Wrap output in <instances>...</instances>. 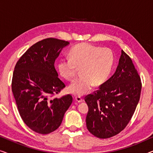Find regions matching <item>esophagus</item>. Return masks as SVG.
Wrapping results in <instances>:
<instances>
[{"label": "esophagus", "mask_w": 153, "mask_h": 153, "mask_svg": "<svg viewBox=\"0 0 153 153\" xmlns=\"http://www.w3.org/2000/svg\"><path fill=\"white\" fill-rule=\"evenodd\" d=\"M74 100H75V101H76V102H78V103H81V102H82L83 101V100L80 97H75Z\"/></svg>", "instance_id": "1"}]
</instances>
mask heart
I'll list each match as a JSON object with an SVG mask.
<instances>
[{
	"mask_svg": "<svg viewBox=\"0 0 153 153\" xmlns=\"http://www.w3.org/2000/svg\"><path fill=\"white\" fill-rule=\"evenodd\" d=\"M69 58H62L58 62L60 74L70 81L80 68L81 77L68 86V91L76 96H83L91 91L93 85L105 82L111 72L114 55L107 48H102L88 43L77 45L70 49Z\"/></svg>",
	"mask_w": 153,
	"mask_h": 153,
	"instance_id": "obj_1",
	"label": "heart"
}]
</instances>
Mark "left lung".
Returning <instances> with one entry per match:
<instances>
[{"label":"left lung","instance_id":"1","mask_svg":"<svg viewBox=\"0 0 153 153\" xmlns=\"http://www.w3.org/2000/svg\"><path fill=\"white\" fill-rule=\"evenodd\" d=\"M141 91L139 75L132 60L122 50L114 75L100 85L97 93L85 97L88 106V130L100 139L120 133L135 111Z\"/></svg>","mask_w":153,"mask_h":153}]
</instances>
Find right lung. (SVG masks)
<instances>
[{
  "label": "right lung",
  "mask_w": 153,
  "mask_h": 153,
  "mask_svg": "<svg viewBox=\"0 0 153 153\" xmlns=\"http://www.w3.org/2000/svg\"><path fill=\"white\" fill-rule=\"evenodd\" d=\"M69 45L56 38L39 41L25 52L14 68L12 91L19 113L29 128L41 134L60 127L72 102L70 95L51 99L65 87L58 78L54 62Z\"/></svg>",
  "instance_id": "right-lung-1"
}]
</instances>
